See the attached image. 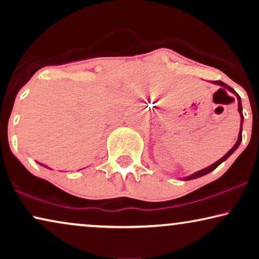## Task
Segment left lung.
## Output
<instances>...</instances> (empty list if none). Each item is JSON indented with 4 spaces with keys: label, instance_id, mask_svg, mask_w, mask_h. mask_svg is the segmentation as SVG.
Returning <instances> with one entry per match:
<instances>
[{
    "label": "left lung",
    "instance_id": "8db88e82",
    "mask_svg": "<svg viewBox=\"0 0 259 259\" xmlns=\"http://www.w3.org/2000/svg\"><path fill=\"white\" fill-rule=\"evenodd\" d=\"M212 83H215V84H219V86H222V87H225V88H228V90L230 91V92H232V93H235V91L232 90L231 87H229L228 84L226 83H224L223 82V81H211ZM222 90V88H221ZM236 95H237V100H238V111H239V114H240V130H239V134H238V140H237V143L235 144V146H233L231 150H230L228 153H226L224 157L223 158H221L219 159L218 161H215L214 164H212L211 166H208V167H206V168H204V169H200V171H198V172H194L193 175H191V176H189V177H186V178H184V180H192V179H196V178H199V177H203V176H205V175H207V173H210V172H212L213 171L214 168H217L219 165L222 164L223 161H225L226 159H228L230 155H231L233 152H235L237 148H238V146L240 145V141H242V126H243V120H244V116H243V108H242V100H240V97L237 93H235Z\"/></svg>",
    "mask_w": 259,
    "mask_h": 259
}]
</instances>
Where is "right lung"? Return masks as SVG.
<instances>
[{"mask_svg":"<svg viewBox=\"0 0 259 259\" xmlns=\"http://www.w3.org/2000/svg\"><path fill=\"white\" fill-rule=\"evenodd\" d=\"M40 165H42V164H40ZM42 166H45V165H42ZM45 167H46V166H45Z\"/></svg>","mask_w":259,"mask_h":259,"instance_id":"obj_1","label":"right lung"}]
</instances>
